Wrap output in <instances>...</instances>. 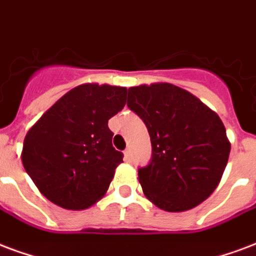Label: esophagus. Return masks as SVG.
I'll use <instances>...</instances> for the list:
<instances>
[{
  "label": "esophagus",
  "mask_w": 256,
  "mask_h": 256,
  "mask_svg": "<svg viewBox=\"0 0 256 256\" xmlns=\"http://www.w3.org/2000/svg\"><path fill=\"white\" fill-rule=\"evenodd\" d=\"M124 155H126V160H128V162H130V159H132V152H130V148H126V151H124Z\"/></svg>",
  "instance_id": "34e87169"
}]
</instances>
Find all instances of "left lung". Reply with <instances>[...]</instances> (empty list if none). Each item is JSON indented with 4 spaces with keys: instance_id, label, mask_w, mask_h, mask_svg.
Listing matches in <instances>:
<instances>
[{
    "instance_id": "8db88e82",
    "label": "left lung",
    "mask_w": 256,
    "mask_h": 256,
    "mask_svg": "<svg viewBox=\"0 0 256 256\" xmlns=\"http://www.w3.org/2000/svg\"><path fill=\"white\" fill-rule=\"evenodd\" d=\"M126 105L143 120L152 146L150 163L139 167L146 197L167 212L188 210L208 198L230 151L220 117L172 84L130 88Z\"/></svg>"
}]
</instances>
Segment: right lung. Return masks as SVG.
I'll return each instance as SVG.
<instances>
[{
  "label": "right lung",
  "mask_w": 256,
  "mask_h": 256,
  "mask_svg": "<svg viewBox=\"0 0 256 256\" xmlns=\"http://www.w3.org/2000/svg\"><path fill=\"white\" fill-rule=\"evenodd\" d=\"M126 101V88L82 84L58 100L30 128L21 160L44 197L78 210L106 193L124 156L113 147L108 120Z\"/></svg>",
  "instance_id": "right-lung-1"
}]
</instances>
